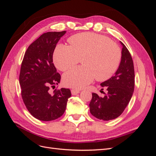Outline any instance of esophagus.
I'll list each match as a JSON object with an SVG mask.
<instances>
[{
    "label": "esophagus",
    "instance_id": "34e87169",
    "mask_svg": "<svg viewBox=\"0 0 156 156\" xmlns=\"http://www.w3.org/2000/svg\"><path fill=\"white\" fill-rule=\"evenodd\" d=\"M71 92H72V95H76V94H77L80 92V90H79L73 89V90H71Z\"/></svg>",
    "mask_w": 156,
    "mask_h": 156
}]
</instances>
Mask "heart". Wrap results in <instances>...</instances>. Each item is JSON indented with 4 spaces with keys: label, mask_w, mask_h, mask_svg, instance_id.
Here are the masks:
<instances>
[{
    "label": "heart",
    "mask_w": 156,
    "mask_h": 156,
    "mask_svg": "<svg viewBox=\"0 0 156 156\" xmlns=\"http://www.w3.org/2000/svg\"><path fill=\"white\" fill-rule=\"evenodd\" d=\"M70 45L59 44L53 53L56 67L65 72L76 65L81 58V66L63 75L66 86L81 88L94 79L104 81L110 79L119 68L122 53L120 48L108 37L94 32H83L68 40Z\"/></svg>",
    "instance_id": "1"
}]
</instances>
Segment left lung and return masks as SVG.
I'll use <instances>...</instances> for the list:
<instances>
[{
  "instance_id": "left-lung-1",
  "label": "left lung",
  "mask_w": 156,
  "mask_h": 156,
  "mask_svg": "<svg viewBox=\"0 0 156 156\" xmlns=\"http://www.w3.org/2000/svg\"><path fill=\"white\" fill-rule=\"evenodd\" d=\"M122 50V58L114 76L101 83L107 89L104 97L92 93L90 102V111L97 119L104 121L116 119L122 115L133 95L135 87L133 62L125 45ZM103 90V88H102Z\"/></svg>"
}]
</instances>
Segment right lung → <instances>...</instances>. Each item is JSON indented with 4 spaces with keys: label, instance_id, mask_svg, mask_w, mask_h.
Here are the masks:
<instances>
[{
    "label": "right lung",
    "instance_id": "add662e5",
    "mask_svg": "<svg viewBox=\"0 0 156 156\" xmlns=\"http://www.w3.org/2000/svg\"><path fill=\"white\" fill-rule=\"evenodd\" d=\"M66 31L48 32L41 35L27 49L21 63L20 84L21 96L30 114L41 121L58 119L65 112L70 90L62 88L50 92L61 76L53 63L56 44Z\"/></svg>",
    "mask_w": 156,
    "mask_h": 156
}]
</instances>
